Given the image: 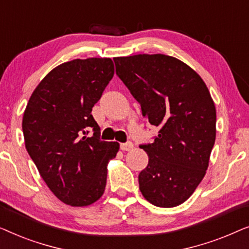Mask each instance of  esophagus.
<instances>
[{"mask_svg":"<svg viewBox=\"0 0 249 249\" xmlns=\"http://www.w3.org/2000/svg\"><path fill=\"white\" fill-rule=\"evenodd\" d=\"M120 148L122 149V151L125 152V151H130V149L134 148V145H132V142H124V144H121L120 145Z\"/></svg>","mask_w":249,"mask_h":249,"instance_id":"esophagus-1","label":"esophagus"}]
</instances>
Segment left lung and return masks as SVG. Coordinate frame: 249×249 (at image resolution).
<instances>
[{"label": "left lung", "instance_id": "8db88e82", "mask_svg": "<svg viewBox=\"0 0 249 249\" xmlns=\"http://www.w3.org/2000/svg\"><path fill=\"white\" fill-rule=\"evenodd\" d=\"M113 60L142 115L160 129L152 144L141 146L148 164L138 176L139 189L153 205L178 206L203 180L215 142L216 110L209 88L188 64L165 54Z\"/></svg>", "mask_w": 249, "mask_h": 249}]
</instances>
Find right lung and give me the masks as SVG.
<instances>
[{"label": "right lung", "instance_id": "obj_1", "mask_svg": "<svg viewBox=\"0 0 249 249\" xmlns=\"http://www.w3.org/2000/svg\"><path fill=\"white\" fill-rule=\"evenodd\" d=\"M113 74L110 57L64 62L37 85L23 112L27 152L51 192L67 205H91L104 194L107 164L120 145L100 141L91 108ZM89 127L94 134L87 138Z\"/></svg>", "mask_w": 249, "mask_h": 249}]
</instances>
